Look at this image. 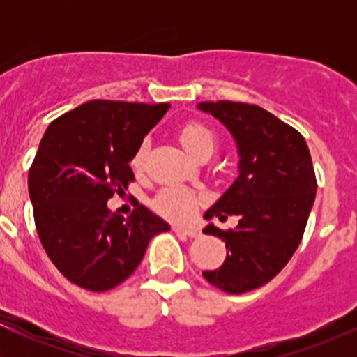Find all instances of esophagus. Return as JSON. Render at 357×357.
I'll use <instances>...</instances> for the list:
<instances>
[{
	"label": "esophagus",
	"mask_w": 357,
	"mask_h": 357,
	"mask_svg": "<svg viewBox=\"0 0 357 357\" xmlns=\"http://www.w3.org/2000/svg\"><path fill=\"white\" fill-rule=\"evenodd\" d=\"M173 230L176 233H183V235L190 236V238H195V236H199V230L195 227H181V225H174Z\"/></svg>",
	"instance_id": "1"
}]
</instances>
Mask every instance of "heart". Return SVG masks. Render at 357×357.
<instances>
[{
  "label": "heart",
  "mask_w": 357,
  "mask_h": 357,
  "mask_svg": "<svg viewBox=\"0 0 357 357\" xmlns=\"http://www.w3.org/2000/svg\"><path fill=\"white\" fill-rule=\"evenodd\" d=\"M179 142L195 158L202 153H213L215 149L213 134L206 127L196 122L186 124L179 130ZM142 165H144V147H141L132 158V166L136 169H141ZM202 202L203 196L192 190L183 186H167L155 196L154 208L159 215L166 218L184 221L190 218Z\"/></svg>",
  "instance_id": "obj_1"
}]
</instances>
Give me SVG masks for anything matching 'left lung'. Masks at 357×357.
<instances>
[{"label": "left lung", "instance_id": "8db88e82", "mask_svg": "<svg viewBox=\"0 0 357 357\" xmlns=\"http://www.w3.org/2000/svg\"><path fill=\"white\" fill-rule=\"evenodd\" d=\"M198 109L227 127L238 147V178L204 218L238 216L233 230L204 228L227 245V258L203 277L227 294H243L272 280L289 264L317 191L305 139L273 114L243 102H202Z\"/></svg>", "mask_w": 357, "mask_h": 357}]
</instances>
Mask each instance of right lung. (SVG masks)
I'll use <instances>...</instances> for the list:
<instances>
[{"instance_id": "1", "label": "right lung", "mask_w": 357, "mask_h": 357, "mask_svg": "<svg viewBox=\"0 0 357 357\" xmlns=\"http://www.w3.org/2000/svg\"><path fill=\"white\" fill-rule=\"evenodd\" d=\"M169 104L90 100L48 126L28 173L36 231L61 275L92 292L134 273L151 238L169 225L137 203L127 218L107 202L124 195L129 162Z\"/></svg>"}]
</instances>
